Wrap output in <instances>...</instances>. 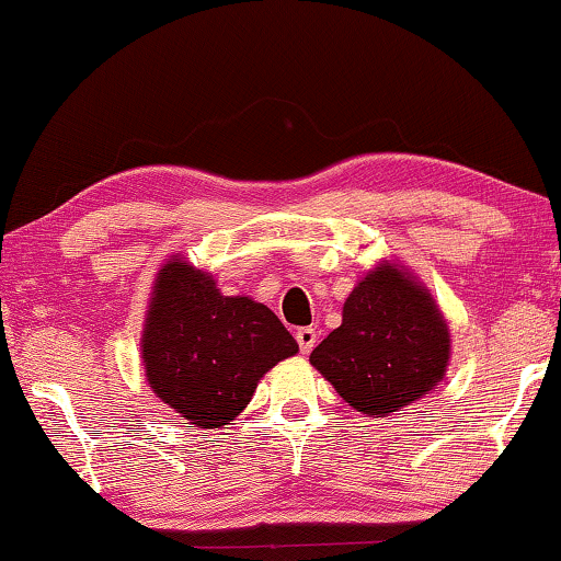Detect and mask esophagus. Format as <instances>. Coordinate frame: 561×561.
<instances>
[{"label": "esophagus", "mask_w": 561, "mask_h": 561, "mask_svg": "<svg viewBox=\"0 0 561 561\" xmlns=\"http://www.w3.org/2000/svg\"><path fill=\"white\" fill-rule=\"evenodd\" d=\"M295 337H297L299 350H302V355H307L309 350H312V347L317 345V332H314L312 328H299V330L295 332Z\"/></svg>", "instance_id": "obj_1"}]
</instances>
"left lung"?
I'll return each instance as SVG.
<instances>
[{
  "label": "left lung",
  "mask_w": 561,
  "mask_h": 561,
  "mask_svg": "<svg viewBox=\"0 0 561 561\" xmlns=\"http://www.w3.org/2000/svg\"><path fill=\"white\" fill-rule=\"evenodd\" d=\"M450 332L428 289L392 264L357 282L342 324L312 350L309 363L342 400L382 417L428 396L446 375Z\"/></svg>",
  "instance_id": "obj_1"
}]
</instances>
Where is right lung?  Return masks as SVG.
<instances>
[{
  "instance_id": "right-lung-1",
  "label": "right lung",
  "mask_w": 561,
  "mask_h": 561,
  "mask_svg": "<svg viewBox=\"0 0 561 561\" xmlns=\"http://www.w3.org/2000/svg\"><path fill=\"white\" fill-rule=\"evenodd\" d=\"M140 350L148 386L188 428H221L299 345L270 307L224 297L211 274L173 256L153 284Z\"/></svg>"
}]
</instances>
